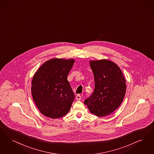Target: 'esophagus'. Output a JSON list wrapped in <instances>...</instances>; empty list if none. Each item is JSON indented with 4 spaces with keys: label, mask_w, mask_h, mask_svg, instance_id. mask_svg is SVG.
Segmentation results:
<instances>
[{
    "label": "esophagus",
    "mask_w": 154,
    "mask_h": 154,
    "mask_svg": "<svg viewBox=\"0 0 154 154\" xmlns=\"http://www.w3.org/2000/svg\"><path fill=\"white\" fill-rule=\"evenodd\" d=\"M81 99V95L80 94H77V96H76V100H78V101H79Z\"/></svg>",
    "instance_id": "1"
}]
</instances>
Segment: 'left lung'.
Instances as JSON below:
<instances>
[{
    "instance_id": "1",
    "label": "left lung",
    "mask_w": 154,
    "mask_h": 154,
    "mask_svg": "<svg viewBox=\"0 0 154 154\" xmlns=\"http://www.w3.org/2000/svg\"><path fill=\"white\" fill-rule=\"evenodd\" d=\"M90 65L95 87L84 104L92 113L103 117L116 110L122 104L126 92L125 80L120 69L113 62L92 61Z\"/></svg>"
}]
</instances>
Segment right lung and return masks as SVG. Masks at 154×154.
Returning <instances> with one entry per match:
<instances>
[{
	"label": "right lung",
	"mask_w": 154,
	"mask_h": 154,
	"mask_svg": "<svg viewBox=\"0 0 154 154\" xmlns=\"http://www.w3.org/2000/svg\"><path fill=\"white\" fill-rule=\"evenodd\" d=\"M74 62L73 59H51L34 74L32 96L44 116L57 119L64 116L70 110L75 96L67 79Z\"/></svg>",
	"instance_id": "right-lung-1"
}]
</instances>
